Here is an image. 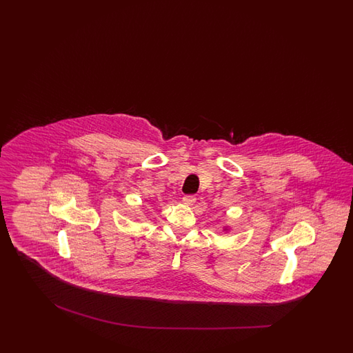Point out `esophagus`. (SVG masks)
I'll return each mask as SVG.
<instances>
[{"label": "esophagus", "mask_w": 353, "mask_h": 353, "mask_svg": "<svg viewBox=\"0 0 353 353\" xmlns=\"http://www.w3.org/2000/svg\"><path fill=\"white\" fill-rule=\"evenodd\" d=\"M195 201V196H193V195H184L183 196V203L185 204V205H193L194 204Z\"/></svg>", "instance_id": "34e87169"}]
</instances>
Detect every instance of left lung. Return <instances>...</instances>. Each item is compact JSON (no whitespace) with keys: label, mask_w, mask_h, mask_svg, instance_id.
Wrapping results in <instances>:
<instances>
[{"label":"left lung","mask_w":353,"mask_h":353,"mask_svg":"<svg viewBox=\"0 0 353 353\" xmlns=\"http://www.w3.org/2000/svg\"><path fill=\"white\" fill-rule=\"evenodd\" d=\"M228 231H230V227H227V225H225V227H223V232H228Z\"/></svg>","instance_id":"left-lung-1"}]
</instances>
